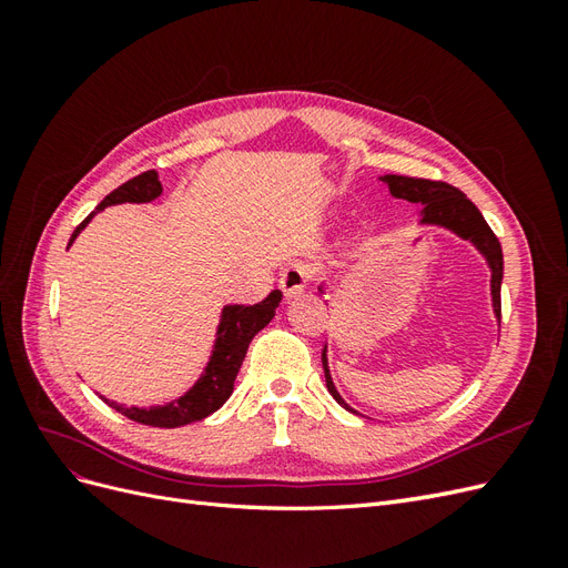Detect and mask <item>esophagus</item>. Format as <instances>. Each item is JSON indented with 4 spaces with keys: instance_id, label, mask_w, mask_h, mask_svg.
<instances>
[{
    "instance_id": "34e87169",
    "label": "esophagus",
    "mask_w": 568,
    "mask_h": 568,
    "mask_svg": "<svg viewBox=\"0 0 568 568\" xmlns=\"http://www.w3.org/2000/svg\"><path fill=\"white\" fill-rule=\"evenodd\" d=\"M313 267H307L303 263H294L284 267V272L280 274V286L284 291L286 298H296L298 294L307 288V284L313 282Z\"/></svg>"
}]
</instances>
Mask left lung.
<instances>
[{"mask_svg": "<svg viewBox=\"0 0 568 568\" xmlns=\"http://www.w3.org/2000/svg\"><path fill=\"white\" fill-rule=\"evenodd\" d=\"M382 182L388 186V192L395 199H405L409 203H422V225H438L455 232L457 236L471 242L478 253L486 257L490 267V296H493V311L497 322H500V286H503V246L497 242V236L488 227V222L480 215L476 205L464 196L457 186L448 182H434V180H422V178H405V175H384ZM322 367H324V379L326 388L334 395V400L341 407H348V403L341 398L332 374L329 363H326V346L322 348ZM355 412V409H351Z\"/></svg>", "mask_w": 568, "mask_h": 568, "instance_id": "1", "label": "left lung"}]
</instances>
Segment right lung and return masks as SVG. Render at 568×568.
<instances>
[{
  "label": "right lung",
  "mask_w": 568,
  "mask_h": 568,
  "mask_svg": "<svg viewBox=\"0 0 568 568\" xmlns=\"http://www.w3.org/2000/svg\"><path fill=\"white\" fill-rule=\"evenodd\" d=\"M161 194H163V186H161L159 173L156 170H146V173L136 175V178L128 180L125 184L113 189V192L97 205L94 213L104 211L106 205H115V203H128V201L130 203H149L153 199H159ZM94 213H90L80 222L71 236V242H68V246H71L78 239V234L88 227V222L94 217ZM280 301H282V291L274 288L265 301L255 303V305H225L222 307L220 324H217V338H215L209 365H205L203 374L199 376V382L184 395H180L178 400L149 407V409L146 407H123V405L104 398V395H101V400L132 422H140L146 426H159V428H175V426L205 419L209 415H213L215 409H220L227 403V398L234 390V379L239 374V367H242L244 357H246L251 338L270 324Z\"/></svg>",
  "instance_id": "right-lung-1"
}]
</instances>
